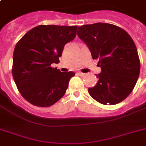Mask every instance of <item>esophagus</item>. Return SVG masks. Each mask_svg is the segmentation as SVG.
Returning <instances> with one entry per match:
<instances>
[{
    "mask_svg": "<svg viewBox=\"0 0 146 146\" xmlns=\"http://www.w3.org/2000/svg\"><path fill=\"white\" fill-rule=\"evenodd\" d=\"M77 74H78V75H79V76H83L85 75V73H82V72H78Z\"/></svg>",
    "mask_w": 146,
    "mask_h": 146,
    "instance_id": "obj_1",
    "label": "esophagus"
}]
</instances>
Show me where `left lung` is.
<instances>
[{"instance_id": "obj_1", "label": "left lung", "mask_w": 146, "mask_h": 146, "mask_svg": "<svg viewBox=\"0 0 146 146\" xmlns=\"http://www.w3.org/2000/svg\"><path fill=\"white\" fill-rule=\"evenodd\" d=\"M77 35L102 68L96 85L88 89L89 95L103 104L122 102L133 91L140 71L133 40L123 29L104 23L80 26Z\"/></svg>"}]
</instances>
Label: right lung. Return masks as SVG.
Wrapping results in <instances>:
<instances>
[{"label": "right lung", "mask_w": 146, "mask_h": 146, "mask_svg": "<svg viewBox=\"0 0 146 146\" xmlns=\"http://www.w3.org/2000/svg\"><path fill=\"white\" fill-rule=\"evenodd\" d=\"M77 27L40 25L16 44L13 77L22 96L33 105L49 107L64 96L75 73L60 72L51 64L59 63L64 45L75 38Z\"/></svg>", "instance_id": "obj_1"}]
</instances>
